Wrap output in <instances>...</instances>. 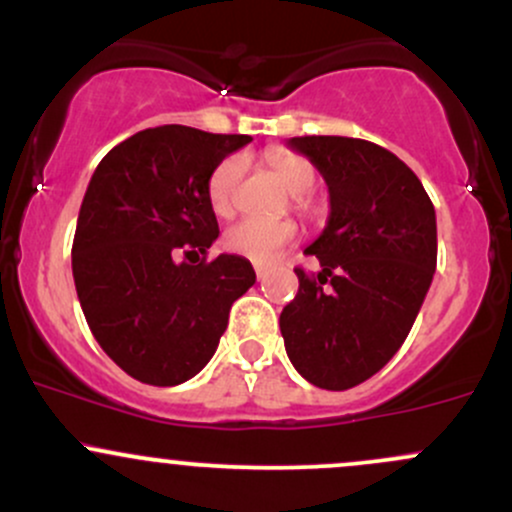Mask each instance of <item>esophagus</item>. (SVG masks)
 Segmentation results:
<instances>
[{
	"label": "esophagus",
	"mask_w": 512,
	"mask_h": 512,
	"mask_svg": "<svg viewBox=\"0 0 512 512\" xmlns=\"http://www.w3.org/2000/svg\"><path fill=\"white\" fill-rule=\"evenodd\" d=\"M265 272H267V267H265V265H255V274H257V279L265 277Z\"/></svg>",
	"instance_id": "34e87169"
}]
</instances>
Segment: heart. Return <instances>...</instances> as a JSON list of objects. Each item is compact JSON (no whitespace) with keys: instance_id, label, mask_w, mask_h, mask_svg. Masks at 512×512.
<instances>
[{"instance_id":"heart-1","label":"heart","mask_w":512,"mask_h":512,"mask_svg":"<svg viewBox=\"0 0 512 512\" xmlns=\"http://www.w3.org/2000/svg\"><path fill=\"white\" fill-rule=\"evenodd\" d=\"M267 162L279 174V179L291 189L299 201L301 209L311 206L306 192L316 184L318 172L308 157L291 150L272 148L267 150ZM245 160L240 155H228L216 165V170L209 177V204L216 216H233L238 209V192L240 182H243ZM296 238V226L291 221H267V218H245V221L235 223L226 233V247L235 255L245 257V260L257 262V265H267L274 262L286 245Z\"/></svg>"}]
</instances>
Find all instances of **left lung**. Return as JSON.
<instances>
[{
    "mask_svg": "<svg viewBox=\"0 0 512 512\" xmlns=\"http://www.w3.org/2000/svg\"><path fill=\"white\" fill-rule=\"evenodd\" d=\"M289 145L323 174L330 218L306 247L320 272L294 269L299 294L279 328L303 379L345 391L379 372L411 333L437 265L435 206L411 167L381 145L342 136Z\"/></svg>",
    "mask_w": 512,
    "mask_h": 512,
    "instance_id": "1",
    "label": "left lung"
}]
</instances>
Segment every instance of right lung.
Wrapping results in <instances>:
<instances>
[{
    "mask_svg": "<svg viewBox=\"0 0 512 512\" xmlns=\"http://www.w3.org/2000/svg\"><path fill=\"white\" fill-rule=\"evenodd\" d=\"M250 136L145 128L104 155L72 240V277L89 330L126 374L177 386L206 367L235 299L255 284L245 257L179 261L218 238L209 177Z\"/></svg>",
    "mask_w": 512,
    "mask_h": 512,
    "instance_id": "obj_1",
    "label": "right lung"
}]
</instances>
